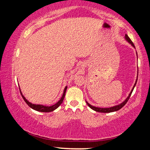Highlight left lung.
Segmentation results:
<instances>
[{
    "mask_svg": "<svg viewBox=\"0 0 150 150\" xmlns=\"http://www.w3.org/2000/svg\"><path fill=\"white\" fill-rule=\"evenodd\" d=\"M125 38H126V40L127 41H128V42L129 43H130V44L131 45H132V46L133 47H134V44H133V42H132V41H131L130 38H129V37H128V35H127L126 34V35H125ZM134 48H135V47H134ZM137 77H138V76H137ZM137 81V79L136 80V83H134V87H133L132 89L131 90V92L130 93V94H129V96H128V98H127L124 101L122 102V103H121L120 104H119V105H116V106H112V107H110V108H98V107H96V106H93L91 105V104L88 103L87 102H87V105L89 106V107L91 108V109H93V110H96V111H97V112H111L117 111V110H119L120 109H121V108H122L123 107V106H124L125 105V104H126L127 103V102L128 101L129 98H130L131 94H132V91H133V89H134L135 85H136Z\"/></svg>",
    "mask_w": 150,
    "mask_h": 150,
    "instance_id": "8db88e82",
    "label": "left lung"
}]
</instances>
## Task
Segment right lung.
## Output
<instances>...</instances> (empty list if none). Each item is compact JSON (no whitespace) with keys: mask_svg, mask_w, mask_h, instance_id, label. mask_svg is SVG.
<instances>
[{"mask_svg":"<svg viewBox=\"0 0 150 150\" xmlns=\"http://www.w3.org/2000/svg\"><path fill=\"white\" fill-rule=\"evenodd\" d=\"M66 89H67V87H65L64 91H63V93L62 97H61V98L60 100H59V101L57 102L56 104H54V105L50 106H44V105H42V104H34L30 103V102H28V100H26L25 98H24V96L22 94V92H21V91H20V93H21L22 97L23 98V99H24V101H25L26 103L29 106L30 108H33V109L35 110H38V111L47 112L53 111V110H54L57 109V108H58L59 106H60L61 104H62V102H63V99H64L65 95V92H66Z\"/></svg>","mask_w":150,"mask_h":150,"instance_id":"1","label":"right lung"}]
</instances>
